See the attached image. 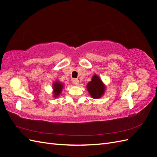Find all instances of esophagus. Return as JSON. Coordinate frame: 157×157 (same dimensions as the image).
I'll return each instance as SVG.
<instances>
[{"label":"esophagus","instance_id":"obj_1","mask_svg":"<svg viewBox=\"0 0 157 157\" xmlns=\"http://www.w3.org/2000/svg\"><path fill=\"white\" fill-rule=\"evenodd\" d=\"M73 84H75V85H78V83H79V81H78V79L75 78V79L73 80Z\"/></svg>","mask_w":157,"mask_h":157}]
</instances>
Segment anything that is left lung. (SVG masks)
<instances>
[{"mask_svg": "<svg viewBox=\"0 0 157 157\" xmlns=\"http://www.w3.org/2000/svg\"><path fill=\"white\" fill-rule=\"evenodd\" d=\"M86 87L90 96L94 99L100 98L103 95L105 90V85L96 75L93 76L92 80L88 83Z\"/></svg>", "mask_w": 157, "mask_h": 157, "instance_id": "obj_1", "label": "left lung"}]
</instances>
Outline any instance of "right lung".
Listing matches in <instances>:
<instances>
[{"mask_svg": "<svg viewBox=\"0 0 157 157\" xmlns=\"http://www.w3.org/2000/svg\"><path fill=\"white\" fill-rule=\"evenodd\" d=\"M63 88V84L60 83L59 82L56 81L53 84V89H54V97H58L61 94V90Z\"/></svg>", "mask_w": 157, "mask_h": 157, "instance_id": "obj_1", "label": "right lung"}]
</instances>
